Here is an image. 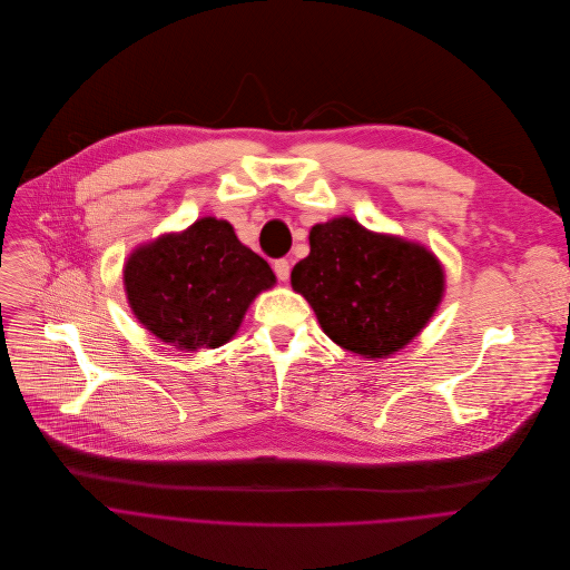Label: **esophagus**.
Listing matches in <instances>:
<instances>
[{"instance_id":"obj_1","label":"esophagus","mask_w":570,"mask_h":570,"mask_svg":"<svg viewBox=\"0 0 570 570\" xmlns=\"http://www.w3.org/2000/svg\"><path fill=\"white\" fill-rule=\"evenodd\" d=\"M289 261H285V258H278V261H274V272H276V276H278V281H287L289 278Z\"/></svg>"}]
</instances>
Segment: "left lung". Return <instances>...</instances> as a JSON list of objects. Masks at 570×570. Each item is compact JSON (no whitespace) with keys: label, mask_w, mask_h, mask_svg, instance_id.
I'll list each match as a JSON object with an SVG mask.
<instances>
[{"label":"left lung","mask_w":570,"mask_h":570,"mask_svg":"<svg viewBox=\"0 0 570 570\" xmlns=\"http://www.w3.org/2000/svg\"><path fill=\"white\" fill-rule=\"evenodd\" d=\"M292 287L334 344L382 360L429 323L442 301L444 272L422 245L334 217L312 226L309 256L294 265Z\"/></svg>","instance_id":"left-lung-1"}]
</instances>
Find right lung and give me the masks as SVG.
<instances>
[{"mask_svg":"<svg viewBox=\"0 0 570 570\" xmlns=\"http://www.w3.org/2000/svg\"><path fill=\"white\" fill-rule=\"evenodd\" d=\"M274 283L267 261L238 240L229 222L215 217L135 249L124 269L135 316L181 351L226 344L252 301Z\"/></svg>","mask_w":570,"mask_h":570,"instance_id":"obj_1","label":"right lung"}]
</instances>
